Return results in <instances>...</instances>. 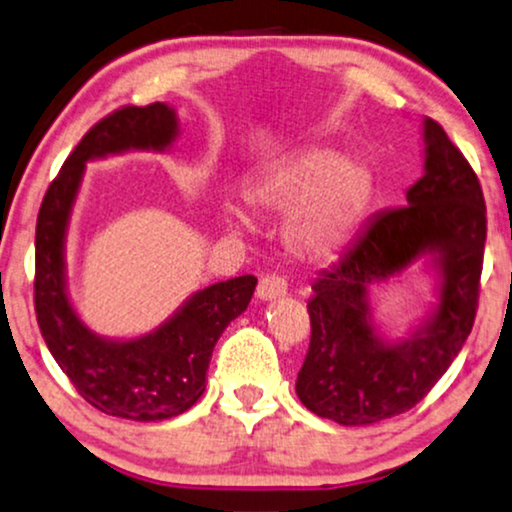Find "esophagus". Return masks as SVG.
I'll return each instance as SVG.
<instances>
[{"mask_svg":"<svg viewBox=\"0 0 512 512\" xmlns=\"http://www.w3.org/2000/svg\"><path fill=\"white\" fill-rule=\"evenodd\" d=\"M258 299L263 301H273V299H280V296L287 294V280L282 275H263L261 280H258V289H256Z\"/></svg>","mask_w":512,"mask_h":512,"instance_id":"34e87169","label":"esophagus"}]
</instances>
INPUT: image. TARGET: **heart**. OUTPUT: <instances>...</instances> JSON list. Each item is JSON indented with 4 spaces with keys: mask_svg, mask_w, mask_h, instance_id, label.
<instances>
[{
    "mask_svg": "<svg viewBox=\"0 0 512 512\" xmlns=\"http://www.w3.org/2000/svg\"><path fill=\"white\" fill-rule=\"evenodd\" d=\"M258 211H289L287 242L308 258L337 254L370 206L372 178L363 163L337 151L308 149L263 168L242 189Z\"/></svg>",
    "mask_w": 512,
    "mask_h": 512,
    "instance_id": "heart-1",
    "label": "heart"
}]
</instances>
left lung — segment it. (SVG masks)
<instances>
[{"label":"left lung","instance_id":"1","mask_svg":"<svg viewBox=\"0 0 512 512\" xmlns=\"http://www.w3.org/2000/svg\"><path fill=\"white\" fill-rule=\"evenodd\" d=\"M406 199L408 206L372 218L339 263L313 282L311 344L296 394L339 425H370L420 403L475 323L487 206L470 161L432 118L425 121V175ZM422 253L440 256L438 313L406 343H384L371 327L367 289Z\"/></svg>","mask_w":512,"mask_h":512}]
</instances>
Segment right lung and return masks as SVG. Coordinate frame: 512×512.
<instances>
[{
    "label": "right lung",
    "instance_id": "right-lung-1",
    "mask_svg": "<svg viewBox=\"0 0 512 512\" xmlns=\"http://www.w3.org/2000/svg\"><path fill=\"white\" fill-rule=\"evenodd\" d=\"M178 135L166 104L121 106L94 123L44 194L35 230V313L54 361L90 406L128 420H168L206 389L218 337L249 306L254 275L197 292L154 334L109 342L80 323L63 285V237L85 161L128 149H166Z\"/></svg>",
    "mask_w": 512,
    "mask_h": 512
}]
</instances>
